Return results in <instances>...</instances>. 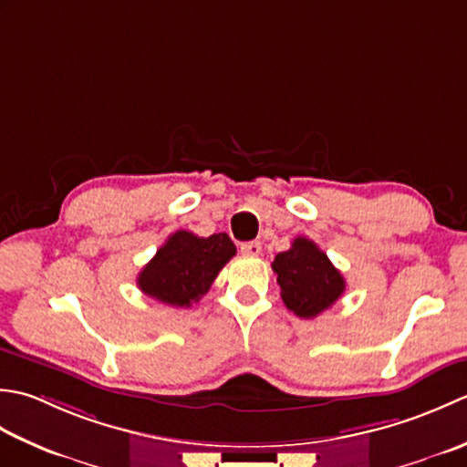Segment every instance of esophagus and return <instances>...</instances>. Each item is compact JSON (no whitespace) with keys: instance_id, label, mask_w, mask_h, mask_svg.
Segmentation results:
<instances>
[{"instance_id":"obj_1","label":"esophagus","mask_w":467,"mask_h":467,"mask_svg":"<svg viewBox=\"0 0 467 467\" xmlns=\"http://www.w3.org/2000/svg\"><path fill=\"white\" fill-rule=\"evenodd\" d=\"M240 250L244 255H260L262 244L260 242H245V244H242Z\"/></svg>"}]
</instances>
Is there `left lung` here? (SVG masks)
Returning <instances> with one entry per match:
<instances>
[{
	"mask_svg": "<svg viewBox=\"0 0 467 467\" xmlns=\"http://www.w3.org/2000/svg\"><path fill=\"white\" fill-rule=\"evenodd\" d=\"M278 274L280 294L286 308L300 318H314L335 304L345 292V278L328 255L308 237H296L292 247L272 262Z\"/></svg>",
	"mask_w": 467,
	"mask_h": 467,
	"instance_id": "1",
	"label": "left lung"
}]
</instances>
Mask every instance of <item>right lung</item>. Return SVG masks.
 Returning <instances> with one entry per match:
<instances>
[{
	"mask_svg": "<svg viewBox=\"0 0 467 467\" xmlns=\"http://www.w3.org/2000/svg\"><path fill=\"white\" fill-rule=\"evenodd\" d=\"M234 255L235 245L227 234L199 237L179 230L140 270L137 286L169 306L187 308L199 302Z\"/></svg>",
	"mask_w": 467,
	"mask_h": 467,
	"instance_id": "1",
	"label": "right lung"
}]
</instances>
